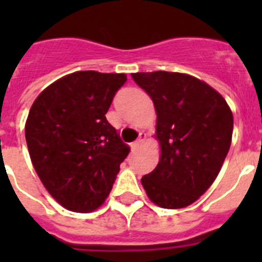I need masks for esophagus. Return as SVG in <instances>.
Masks as SVG:
<instances>
[{
    "label": "esophagus",
    "mask_w": 262,
    "mask_h": 262,
    "mask_svg": "<svg viewBox=\"0 0 262 262\" xmlns=\"http://www.w3.org/2000/svg\"><path fill=\"white\" fill-rule=\"evenodd\" d=\"M146 138H147V134L146 133H141V134H139V138L137 139L136 142H133V143H132V149H133V150L138 149V148L141 147V144L143 143L144 141H146Z\"/></svg>",
    "instance_id": "34e87169"
}]
</instances>
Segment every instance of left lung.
Masks as SVG:
<instances>
[{
  "label": "left lung",
  "mask_w": 262,
  "mask_h": 262,
  "mask_svg": "<svg viewBox=\"0 0 262 262\" xmlns=\"http://www.w3.org/2000/svg\"><path fill=\"white\" fill-rule=\"evenodd\" d=\"M155 104L161 158L142 178L158 207L179 209L196 202L221 171L232 142L233 115L205 82L178 72L132 73Z\"/></svg>",
  "instance_id": "left-lung-1"
}]
</instances>
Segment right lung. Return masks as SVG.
Returning <instances> with one entry per match:
<instances>
[{
    "mask_svg": "<svg viewBox=\"0 0 262 262\" xmlns=\"http://www.w3.org/2000/svg\"><path fill=\"white\" fill-rule=\"evenodd\" d=\"M125 81L124 73L78 71L49 84L29 112L25 138L31 162L66 209L92 212L112 191L130 148L105 114Z\"/></svg>",
    "mask_w": 262,
    "mask_h": 262,
    "instance_id": "right-lung-1",
    "label": "right lung"
}]
</instances>
